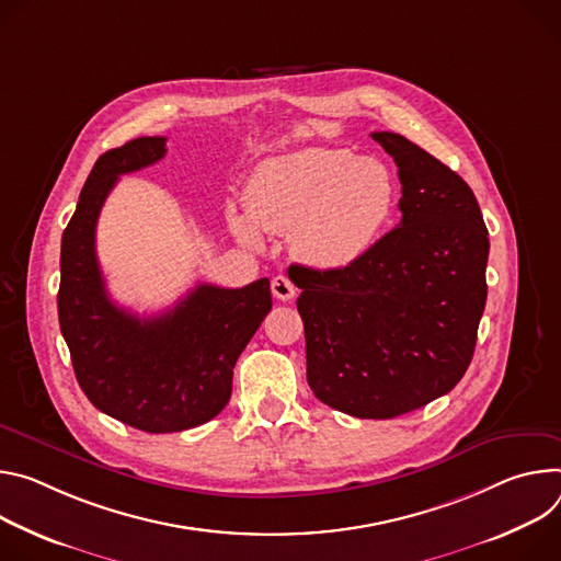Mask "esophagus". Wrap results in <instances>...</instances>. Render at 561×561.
Listing matches in <instances>:
<instances>
[{"label":"esophagus","mask_w":561,"mask_h":561,"mask_svg":"<svg viewBox=\"0 0 561 561\" xmlns=\"http://www.w3.org/2000/svg\"><path fill=\"white\" fill-rule=\"evenodd\" d=\"M272 294L278 298V300H291L296 296V287L294 283L287 278V276H276L272 280Z\"/></svg>","instance_id":"obj_1"}]
</instances>
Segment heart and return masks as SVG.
Segmentation results:
<instances>
[{
    "instance_id": "obj_1",
    "label": "heart",
    "mask_w": 561,
    "mask_h": 561,
    "mask_svg": "<svg viewBox=\"0 0 561 561\" xmlns=\"http://www.w3.org/2000/svg\"><path fill=\"white\" fill-rule=\"evenodd\" d=\"M397 203L392 173L345 149H305L265 162L249 182L247 216L229 227L249 247L263 231L287 233L307 265L339 272L358 263L386 229Z\"/></svg>"
}]
</instances>
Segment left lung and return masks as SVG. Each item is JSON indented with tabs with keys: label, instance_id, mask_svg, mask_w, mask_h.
<instances>
[{
	"label": "left lung",
	"instance_id": "left-lung-1",
	"mask_svg": "<svg viewBox=\"0 0 561 561\" xmlns=\"http://www.w3.org/2000/svg\"><path fill=\"white\" fill-rule=\"evenodd\" d=\"M371 140L399 167L401 222L345 270L294 265V283L317 399L358 419H392L466 375L490 242L461 175L399 134Z\"/></svg>",
	"mask_w": 561,
	"mask_h": 561
}]
</instances>
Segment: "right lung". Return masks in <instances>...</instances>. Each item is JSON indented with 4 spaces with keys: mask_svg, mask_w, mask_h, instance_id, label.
Returning <instances> with one entry per match:
<instances>
[{
    "mask_svg": "<svg viewBox=\"0 0 561 561\" xmlns=\"http://www.w3.org/2000/svg\"><path fill=\"white\" fill-rule=\"evenodd\" d=\"M167 138H136L102 153L61 233L57 314L78 383L104 414L164 434L214 419L231 397L233 365L272 309L270 280L240 289L201 283L167 312L117 307L95 254L100 209L122 173L167 153Z\"/></svg>",
    "mask_w": 561,
    "mask_h": 561,
    "instance_id": "add662e5",
    "label": "right lung"
}]
</instances>
